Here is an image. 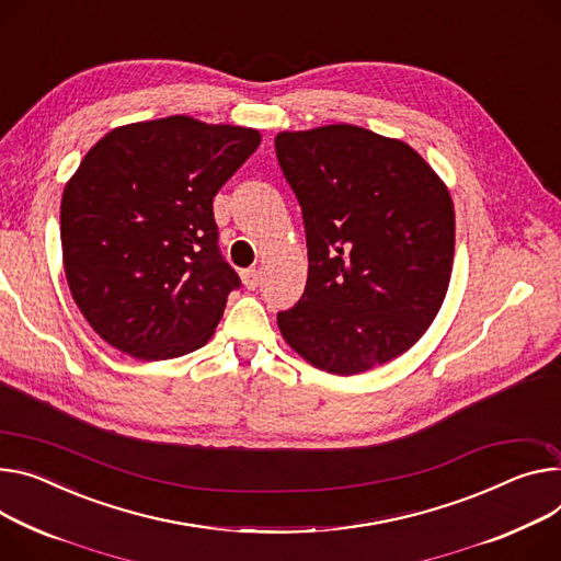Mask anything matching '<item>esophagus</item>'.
Returning a JSON list of instances; mask_svg holds the SVG:
<instances>
[{
	"label": "esophagus",
	"mask_w": 561,
	"mask_h": 561,
	"mask_svg": "<svg viewBox=\"0 0 561 561\" xmlns=\"http://www.w3.org/2000/svg\"><path fill=\"white\" fill-rule=\"evenodd\" d=\"M242 283H244V287L247 289H255L257 285H261V272H257V270H242Z\"/></svg>",
	"instance_id": "esophagus-1"
}]
</instances>
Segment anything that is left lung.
<instances>
[{
	"mask_svg": "<svg viewBox=\"0 0 561 561\" xmlns=\"http://www.w3.org/2000/svg\"><path fill=\"white\" fill-rule=\"evenodd\" d=\"M276 159L304 213L308 283L278 328L334 375L409 351L436 319L454 265V204L407 144L357 125L280 133Z\"/></svg>",
	"mask_w": 561,
	"mask_h": 561,
	"instance_id": "8db88e82",
	"label": "left lung"
}]
</instances>
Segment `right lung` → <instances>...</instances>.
I'll list each match as a JSON object with an SVG mask.
<instances>
[{
	"instance_id": "add662e5",
	"label": "right lung",
	"mask_w": 561,
	"mask_h": 561,
	"mask_svg": "<svg viewBox=\"0 0 561 561\" xmlns=\"http://www.w3.org/2000/svg\"><path fill=\"white\" fill-rule=\"evenodd\" d=\"M251 127L168 116L116 127L62 193L60 238L76 306L101 339L144 362L202 348L240 276L213 197L253 154Z\"/></svg>"
}]
</instances>
